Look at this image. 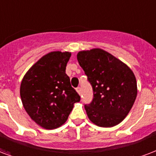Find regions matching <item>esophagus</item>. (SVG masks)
I'll return each mask as SVG.
<instances>
[{"label": "esophagus", "instance_id": "obj_1", "mask_svg": "<svg viewBox=\"0 0 156 156\" xmlns=\"http://www.w3.org/2000/svg\"><path fill=\"white\" fill-rule=\"evenodd\" d=\"M76 91H77V92H78L80 96L82 95V89H81V87H77V88H76Z\"/></svg>", "mask_w": 156, "mask_h": 156}]
</instances>
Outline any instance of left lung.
Segmentation results:
<instances>
[{
  "instance_id": "8db88e82",
  "label": "left lung",
  "mask_w": 156,
  "mask_h": 156,
  "mask_svg": "<svg viewBox=\"0 0 156 156\" xmlns=\"http://www.w3.org/2000/svg\"><path fill=\"white\" fill-rule=\"evenodd\" d=\"M77 59L93 88V100L85 105L89 119L102 128H111L121 123L137 95L133 70L101 48L81 51Z\"/></svg>"
}]
</instances>
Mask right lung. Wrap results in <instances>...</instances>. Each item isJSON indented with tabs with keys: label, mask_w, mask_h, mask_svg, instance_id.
I'll return each mask as SVG.
<instances>
[{
	"label": "right lung",
	"mask_w": 156,
	"mask_h": 156,
	"mask_svg": "<svg viewBox=\"0 0 156 156\" xmlns=\"http://www.w3.org/2000/svg\"><path fill=\"white\" fill-rule=\"evenodd\" d=\"M69 51H51L39 59L23 76L20 97L26 112L37 124L55 129L67 121L80 97L65 73Z\"/></svg>",
	"instance_id": "add662e5"
}]
</instances>
